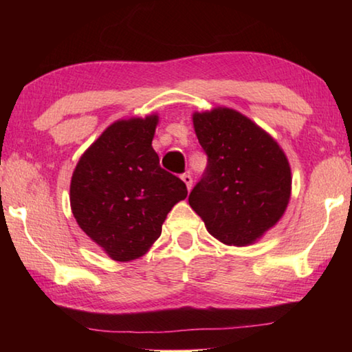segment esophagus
Instances as JSON below:
<instances>
[{"instance_id": "obj_1", "label": "esophagus", "mask_w": 352, "mask_h": 352, "mask_svg": "<svg viewBox=\"0 0 352 352\" xmlns=\"http://www.w3.org/2000/svg\"><path fill=\"white\" fill-rule=\"evenodd\" d=\"M182 180L184 182V184H186L188 189L192 188V177H190L189 174H183V175H182Z\"/></svg>"}]
</instances>
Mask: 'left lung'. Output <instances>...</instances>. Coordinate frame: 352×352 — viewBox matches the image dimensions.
I'll list each match as a JSON object with an SVG mask.
<instances>
[{
  "mask_svg": "<svg viewBox=\"0 0 352 352\" xmlns=\"http://www.w3.org/2000/svg\"><path fill=\"white\" fill-rule=\"evenodd\" d=\"M195 135L208 164L189 205L216 239L253 243L272 228L290 199V166L278 142L231 109L194 113Z\"/></svg>",
  "mask_w": 352,
  "mask_h": 352,
  "instance_id": "8db88e82",
  "label": "left lung"
}]
</instances>
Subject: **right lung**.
Instances as JSON below:
<instances>
[{
  "mask_svg": "<svg viewBox=\"0 0 352 352\" xmlns=\"http://www.w3.org/2000/svg\"><path fill=\"white\" fill-rule=\"evenodd\" d=\"M158 116L118 121L82 155L71 178V210L80 228L115 261L144 254L172 206L186 199L180 178L152 147Z\"/></svg>",
  "mask_w": 352,
  "mask_h": 352,
  "instance_id": "add662e5",
  "label": "right lung"
}]
</instances>
